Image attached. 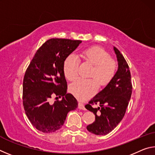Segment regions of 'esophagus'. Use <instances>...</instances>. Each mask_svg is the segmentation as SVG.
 <instances>
[{
    "label": "esophagus",
    "mask_w": 155,
    "mask_h": 155,
    "mask_svg": "<svg viewBox=\"0 0 155 155\" xmlns=\"http://www.w3.org/2000/svg\"><path fill=\"white\" fill-rule=\"evenodd\" d=\"M78 108H79L80 109H82V110H85V105L82 103H78Z\"/></svg>",
    "instance_id": "obj_1"
}]
</instances>
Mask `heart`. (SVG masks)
Instances as JSON below:
<instances>
[{
    "label": "heart",
    "mask_w": 155,
    "mask_h": 155,
    "mask_svg": "<svg viewBox=\"0 0 155 155\" xmlns=\"http://www.w3.org/2000/svg\"><path fill=\"white\" fill-rule=\"evenodd\" d=\"M79 55L83 61L94 65L90 76L94 78H78L70 85L69 90L76 98L80 101H85L96 93L98 83L100 86H104L111 81L115 75L116 65L108 52L99 46L83 50ZM78 67L79 59L77 56L74 54L68 55L63 64L65 78L69 81L74 80L78 77Z\"/></svg>",
    "instance_id": "1"
}]
</instances>
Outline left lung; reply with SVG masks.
Returning <instances> with one entry per match:
<instances>
[{
  "mask_svg": "<svg viewBox=\"0 0 155 155\" xmlns=\"http://www.w3.org/2000/svg\"><path fill=\"white\" fill-rule=\"evenodd\" d=\"M118 68L114 77L103 90L90 100L85 108L95 115V121L87 129L97 135H105L121 122L132 94L129 67L121 52L114 47ZM99 104L98 107H92Z\"/></svg>",
  "mask_w": 155,
  "mask_h": 155,
  "instance_id": "8db88e82",
  "label": "left lung"
}]
</instances>
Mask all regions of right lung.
<instances>
[{
  "label": "right lung",
  "instance_id": "obj_1",
  "mask_svg": "<svg viewBox=\"0 0 155 155\" xmlns=\"http://www.w3.org/2000/svg\"><path fill=\"white\" fill-rule=\"evenodd\" d=\"M81 40L52 38L37 51L26 70L23 80V106L28 120L43 133L55 132L61 128L68 113L75 110L78 103L67 94V82L63 64ZM53 95L62 96L61 101L49 103Z\"/></svg>",
  "mask_w": 155,
  "mask_h": 155
}]
</instances>
